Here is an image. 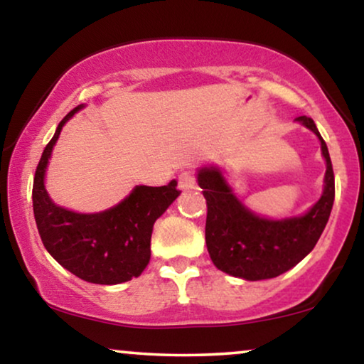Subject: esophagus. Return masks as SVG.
<instances>
[{
	"label": "esophagus",
	"instance_id": "1",
	"mask_svg": "<svg viewBox=\"0 0 364 364\" xmlns=\"http://www.w3.org/2000/svg\"><path fill=\"white\" fill-rule=\"evenodd\" d=\"M178 187H181L182 191H192V188H196L197 187L196 172L183 171L181 176H178Z\"/></svg>",
	"mask_w": 364,
	"mask_h": 364
}]
</instances>
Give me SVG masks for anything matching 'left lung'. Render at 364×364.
I'll return each instance as SVG.
<instances>
[{
    "mask_svg": "<svg viewBox=\"0 0 364 364\" xmlns=\"http://www.w3.org/2000/svg\"><path fill=\"white\" fill-rule=\"evenodd\" d=\"M320 137L326 159L325 191L320 200L303 217L267 220L248 212L223 182L217 168H202L198 186L207 200L205 242L218 270L245 280H267L290 270L316 245L325 230L335 200V173L326 142L311 117L300 116Z\"/></svg>",
    "mask_w": 364,
    "mask_h": 364,
    "instance_id": "8db88e82",
    "label": "left lung"
}]
</instances>
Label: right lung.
Here are the masks:
<instances>
[{"label": "right lung", "mask_w": 364, "mask_h": 364, "mask_svg": "<svg viewBox=\"0 0 364 364\" xmlns=\"http://www.w3.org/2000/svg\"><path fill=\"white\" fill-rule=\"evenodd\" d=\"M81 107L59 122L36 167L33 210L43 245L59 265L81 280L116 285L141 275L151 260L154 222L181 191L177 182L162 187L139 186L131 196L101 213H76L54 205L44 188V172L61 129Z\"/></svg>", "instance_id": "1"}]
</instances>
